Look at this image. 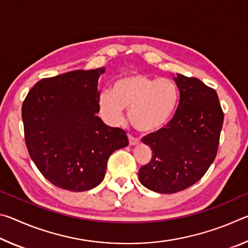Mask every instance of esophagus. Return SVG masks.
<instances>
[{
  "label": "esophagus",
  "instance_id": "34e87169",
  "mask_svg": "<svg viewBox=\"0 0 248 248\" xmlns=\"http://www.w3.org/2000/svg\"><path fill=\"white\" fill-rule=\"evenodd\" d=\"M128 139H129V144H130V145L139 144V142H140V140L138 139V138H134L133 136H131V134H129Z\"/></svg>",
  "mask_w": 248,
  "mask_h": 248
}]
</instances>
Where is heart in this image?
Masks as SVG:
<instances>
[{
    "instance_id": "heart-1",
    "label": "heart",
    "mask_w": 248,
    "mask_h": 248,
    "mask_svg": "<svg viewBox=\"0 0 248 248\" xmlns=\"http://www.w3.org/2000/svg\"><path fill=\"white\" fill-rule=\"evenodd\" d=\"M179 104V90L169 78L133 73L115 82L111 92L99 95V111L105 120L119 124L124 108L129 110L130 123L142 132L164 128L173 118Z\"/></svg>"
}]
</instances>
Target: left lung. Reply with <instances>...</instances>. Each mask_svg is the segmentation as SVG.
I'll return each mask as SVG.
<instances>
[{
  "mask_svg": "<svg viewBox=\"0 0 248 248\" xmlns=\"http://www.w3.org/2000/svg\"><path fill=\"white\" fill-rule=\"evenodd\" d=\"M174 81L179 90L174 117L142 138L153 153L139 170V180L159 194L182 191L201 179L216 158L224 119L215 90L178 73Z\"/></svg>",
  "mask_w": 248,
  "mask_h": 248,
  "instance_id": "left-lung-1",
  "label": "left lung"
}]
</instances>
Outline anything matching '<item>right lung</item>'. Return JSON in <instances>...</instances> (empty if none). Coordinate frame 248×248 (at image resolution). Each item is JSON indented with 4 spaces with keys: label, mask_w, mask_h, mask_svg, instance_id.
I'll return each instance as SVG.
<instances>
[{
    "label": "right lung",
    "mask_w": 248,
    "mask_h": 248,
    "mask_svg": "<svg viewBox=\"0 0 248 248\" xmlns=\"http://www.w3.org/2000/svg\"><path fill=\"white\" fill-rule=\"evenodd\" d=\"M105 68L43 78L22 107L25 141L37 169L54 186L85 191L103 182L107 162L127 146L125 131L105 124L98 78Z\"/></svg>",
    "instance_id": "add662e5"
}]
</instances>
